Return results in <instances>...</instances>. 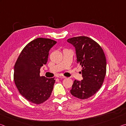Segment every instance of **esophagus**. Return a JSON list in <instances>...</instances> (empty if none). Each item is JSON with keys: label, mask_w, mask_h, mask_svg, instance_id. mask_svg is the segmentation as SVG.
Returning a JSON list of instances; mask_svg holds the SVG:
<instances>
[{"label": "esophagus", "mask_w": 126, "mask_h": 126, "mask_svg": "<svg viewBox=\"0 0 126 126\" xmlns=\"http://www.w3.org/2000/svg\"><path fill=\"white\" fill-rule=\"evenodd\" d=\"M57 77L59 78H61V79H64V78H65L66 77L65 76H64L63 75H59Z\"/></svg>", "instance_id": "1"}]
</instances>
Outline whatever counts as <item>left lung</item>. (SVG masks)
<instances>
[{"mask_svg":"<svg viewBox=\"0 0 126 126\" xmlns=\"http://www.w3.org/2000/svg\"><path fill=\"white\" fill-rule=\"evenodd\" d=\"M67 42L76 48L77 61L82 66L83 79L75 80L70 92L79 99H85L97 92L106 74V59L99 44L88 37L69 38Z\"/></svg>","mask_w":126,"mask_h":126,"instance_id":"obj_1","label":"left lung"}]
</instances>
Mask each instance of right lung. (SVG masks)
<instances>
[{
	"label": "right lung",
	"instance_id": "obj_1",
	"mask_svg": "<svg viewBox=\"0 0 126 126\" xmlns=\"http://www.w3.org/2000/svg\"><path fill=\"white\" fill-rule=\"evenodd\" d=\"M57 42L38 38L23 48L14 65V80L19 93L30 102L41 104L50 97L55 78L40 76V69L47 62L49 52Z\"/></svg>",
	"mask_w": 126,
	"mask_h": 126
}]
</instances>
